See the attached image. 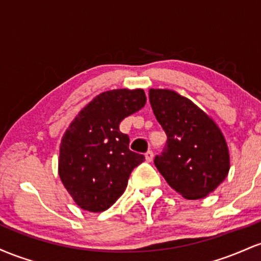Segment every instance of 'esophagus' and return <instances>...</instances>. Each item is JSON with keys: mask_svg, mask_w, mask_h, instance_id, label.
I'll return each instance as SVG.
<instances>
[{"mask_svg": "<svg viewBox=\"0 0 261 261\" xmlns=\"http://www.w3.org/2000/svg\"><path fill=\"white\" fill-rule=\"evenodd\" d=\"M153 156H154V154H153V151H151V150H148L145 153V160L148 163H150L151 160H153Z\"/></svg>", "mask_w": 261, "mask_h": 261, "instance_id": "1", "label": "esophagus"}]
</instances>
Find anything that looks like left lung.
<instances>
[{"label": "left lung", "instance_id": "1", "mask_svg": "<svg viewBox=\"0 0 261 261\" xmlns=\"http://www.w3.org/2000/svg\"><path fill=\"white\" fill-rule=\"evenodd\" d=\"M149 101L168 137L155 166L187 200L206 197L223 182L230 168L223 133L203 110L176 91L150 89Z\"/></svg>", "mask_w": 261, "mask_h": 261}]
</instances>
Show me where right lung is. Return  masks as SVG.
Segmentation results:
<instances>
[{
  "mask_svg": "<svg viewBox=\"0 0 261 261\" xmlns=\"http://www.w3.org/2000/svg\"><path fill=\"white\" fill-rule=\"evenodd\" d=\"M144 90L117 89L99 93L79 112L60 143L58 171L80 208L103 212L121 197L144 155L129 150L119 130L125 117L144 107Z\"/></svg>",
  "mask_w": 261,
  "mask_h": 261,
  "instance_id": "add662e5",
  "label": "right lung"
}]
</instances>
